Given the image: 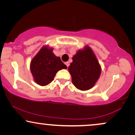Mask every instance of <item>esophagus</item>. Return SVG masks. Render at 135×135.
<instances>
[{
	"label": "esophagus",
	"mask_w": 135,
	"mask_h": 135,
	"mask_svg": "<svg viewBox=\"0 0 135 135\" xmlns=\"http://www.w3.org/2000/svg\"><path fill=\"white\" fill-rule=\"evenodd\" d=\"M65 64H66V66H67V67L68 68V67H69V62H65Z\"/></svg>",
	"instance_id": "1"
}]
</instances>
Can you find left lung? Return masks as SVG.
<instances>
[{
  "label": "left lung",
  "instance_id": "1",
  "mask_svg": "<svg viewBox=\"0 0 135 135\" xmlns=\"http://www.w3.org/2000/svg\"><path fill=\"white\" fill-rule=\"evenodd\" d=\"M74 86L80 90L91 88L98 80L101 66L89 47L77 51L68 68Z\"/></svg>",
  "mask_w": 135,
  "mask_h": 135
}]
</instances>
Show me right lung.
I'll return each mask as SVG.
<instances>
[{
	"mask_svg": "<svg viewBox=\"0 0 135 135\" xmlns=\"http://www.w3.org/2000/svg\"><path fill=\"white\" fill-rule=\"evenodd\" d=\"M30 69L34 81L41 86L51 82L57 72L67 66L53 53V49L42 47L31 62Z\"/></svg>",
	"mask_w": 135,
	"mask_h": 135,
	"instance_id": "right-lung-1",
	"label": "right lung"
}]
</instances>
